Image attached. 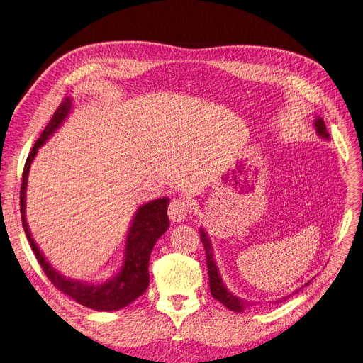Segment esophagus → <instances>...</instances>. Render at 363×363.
Segmentation results:
<instances>
[{
    "instance_id": "34e87169",
    "label": "esophagus",
    "mask_w": 363,
    "mask_h": 363,
    "mask_svg": "<svg viewBox=\"0 0 363 363\" xmlns=\"http://www.w3.org/2000/svg\"><path fill=\"white\" fill-rule=\"evenodd\" d=\"M189 213V204L181 199H175L172 200V203L169 204V210H168V216L174 223H179L184 221L186 218Z\"/></svg>"
}]
</instances>
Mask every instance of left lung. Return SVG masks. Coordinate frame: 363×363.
<instances>
[{"mask_svg":"<svg viewBox=\"0 0 363 363\" xmlns=\"http://www.w3.org/2000/svg\"><path fill=\"white\" fill-rule=\"evenodd\" d=\"M314 130H315L317 136H320V139H324V140L330 139V135L327 133L325 124H324V121H323L321 117H317V118L314 120ZM200 238H201L203 246H204V249H206V256H207V269H208L211 295L214 296V298H216L217 301H220L223 306H225L228 310H232V311H235V313H243L246 308L252 307L255 303L247 301V300H245V298H240V296L235 295L232 291H230V289L225 286V284L223 282L221 275H220V272H218V268H217V263H216V259H214V249H213L211 240H210L207 232H206V230H204L203 227L200 228ZM310 282H311V281H308L307 284H304L301 288L307 286ZM301 288L295 289L292 294L300 292ZM292 294L285 295V296H282V298H279V300H277V301H274V303L278 304V303L286 301ZM274 303H272V304H274Z\"/></svg>","mask_w":363,"mask_h":363,"instance_id":"1","label":"left lung"}]
</instances>
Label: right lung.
<instances>
[{"instance_id": "add662e5", "label": "right lung", "mask_w": 363, "mask_h": 363, "mask_svg": "<svg viewBox=\"0 0 363 363\" xmlns=\"http://www.w3.org/2000/svg\"><path fill=\"white\" fill-rule=\"evenodd\" d=\"M74 100L67 96L60 103L57 110L55 111L52 120L45 127L43 133L33 146L23 171V182L20 191V206H21V221L24 233L30 243L31 250L35 252L38 262L40 263L42 269L50 282L63 294L71 296L78 304L88 307L95 311H117L128 304L138 300L139 296L149 286V259L157 239L167 232L169 227L168 218V196L149 201L138 208L133 220L130 223L125 245H124V256L123 263L114 277L108 278L104 282H86L78 281L72 278H67L62 275L57 269H55L38 243L31 236L26 220V191H27V179L33 160H35L39 149L55 135V131L63 124L72 111Z\"/></svg>"}]
</instances>
